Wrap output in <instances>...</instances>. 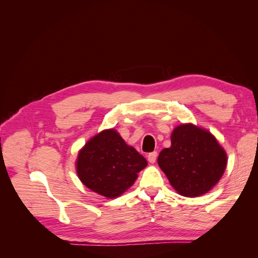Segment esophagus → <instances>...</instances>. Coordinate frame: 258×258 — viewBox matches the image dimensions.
I'll list each match as a JSON object with an SVG mask.
<instances>
[{
  "label": "esophagus",
  "mask_w": 258,
  "mask_h": 258,
  "mask_svg": "<svg viewBox=\"0 0 258 258\" xmlns=\"http://www.w3.org/2000/svg\"><path fill=\"white\" fill-rule=\"evenodd\" d=\"M156 159H157V153H156V152L150 153V154L147 155V160H148V162L154 163V162L156 161Z\"/></svg>",
  "instance_id": "1"
}]
</instances>
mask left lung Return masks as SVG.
Returning <instances> with one entry per match:
<instances>
[{
	"mask_svg": "<svg viewBox=\"0 0 258 258\" xmlns=\"http://www.w3.org/2000/svg\"><path fill=\"white\" fill-rule=\"evenodd\" d=\"M158 165L177 194L198 197L210 191L227 167V154L205 128L182 123L171 134V146L162 150Z\"/></svg>",
	"mask_w": 258,
	"mask_h": 258,
	"instance_id": "obj_1",
	"label": "left lung"
}]
</instances>
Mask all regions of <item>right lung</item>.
<instances>
[{
  "instance_id": "right-lung-1",
  "label": "right lung",
  "mask_w": 258,
  "mask_h": 258,
  "mask_svg": "<svg viewBox=\"0 0 258 258\" xmlns=\"http://www.w3.org/2000/svg\"><path fill=\"white\" fill-rule=\"evenodd\" d=\"M81 182L108 199L119 197L135 184L147 161L128 145L115 129H105L89 139L75 162Z\"/></svg>"
}]
</instances>
